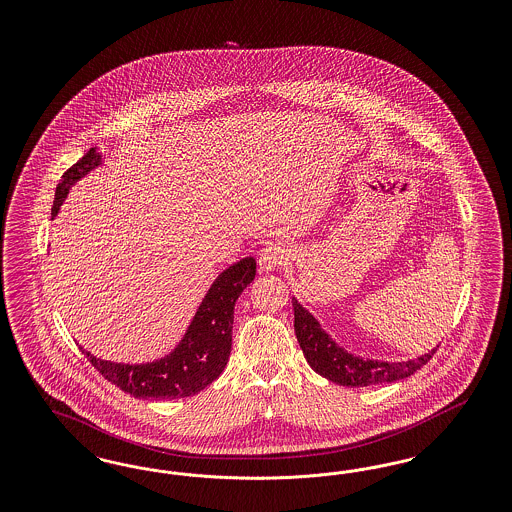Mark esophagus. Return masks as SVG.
Segmentation results:
<instances>
[{
	"mask_svg": "<svg viewBox=\"0 0 512 512\" xmlns=\"http://www.w3.org/2000/svg\"><path fill=\"white\" fill-rule=\"evenodd\" d=\"M286 261H288V253L280 245H268L259 253V268L265 272L284 265Z\"/></svg>",
	"mask_w": 512,
	"mask_h": 512,
	"instance_id": "esophagus-1",
	"label": "esophagus"
}]
</instances>
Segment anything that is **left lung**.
<instances>
[{
    "label": "left lung",
    "mask_w": 512,
    "mask_h": 512,
    "mask_svg": "<svg viewBox=\"0 0 512 512\" xmlns=\"http://www.w3.org/2000/svg\"><path fill=\"white\" fill-rule=\"evenodd\" d=\"M292 305L295 336L303 349L307 363L320 376L340 386L365 388V386L388 384V382L409 378L416 370L426 365L436 353V349H432L430 353L405 363L361 359L343 351L340 345H336L334 340L320 328L317 318L313 317L307 309H303L295 297L292 299Z\"/></svg>",
    "instance_id": "obj_1"
}]
</instances>
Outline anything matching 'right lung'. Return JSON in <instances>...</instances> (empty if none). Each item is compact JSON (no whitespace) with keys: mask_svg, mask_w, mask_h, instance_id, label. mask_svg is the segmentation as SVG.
I'll list each match as a JSON object with an SVG mask.
<instances>
[{"mask_svg":"<svg viewBox=\"0 0 512 512\" xmlns=\"http://www.w3.org/2000/svg\"><path fill=\"white\" fill-rule=\"evenodd\" d=\"M99 163L101 155L92 147L71 169L63 172L55 188V201L51 207L53 217L74 182L96 169ZM255 268V259L245 257L219 274L201 301L186 336L171 355L161 361L147 365H117L96 359L82 347L80 349L105 380L138 399H178L195 395L215 382L228 363L234 305L247 284L255 278Z\"/></svg>","mask_w":512,"mask_h":512,"instance_id":"1","label":"right lung"}]
</instances>
